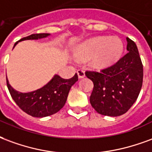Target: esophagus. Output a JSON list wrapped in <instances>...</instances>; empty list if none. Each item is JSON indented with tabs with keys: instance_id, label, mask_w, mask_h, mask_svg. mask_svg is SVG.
<instances>
[{
	"instance_id": "34e87169",
	"label": "esophagus",
	"mask_w": 152,
	"mask_h": 152,
	"mask_svg": "<svg viewBox=\"0 0 152 152\" xmlns=\"http://www.w3.org/2000/svg\"><path fill=\"white\" fill-rule=\"evenodd\" d=\"M77 74L79 78H83V77H85V73H84V70L83 69H77Z\"/></svg>"
}]
</instances>
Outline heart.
Masks as SVG:
<instances>
[{
    "instance_id": "obj_1",
    "label": "heart",
    "mask_w": 152,
    "mask_h": 152,
    "mask_svg": "<svg viewBox=\"0 0 152 152\" xmlns=\"http://www.w3.org/2000/svg\"><path fill=\"white\" fill-rule=\"evenodd\" d=\"M124 50L123 42L119 38L106 36L90 39L77 46L75 56L78 58H91L95 66L107 67L120 59Z\"/></svg>"
}]
</instances>
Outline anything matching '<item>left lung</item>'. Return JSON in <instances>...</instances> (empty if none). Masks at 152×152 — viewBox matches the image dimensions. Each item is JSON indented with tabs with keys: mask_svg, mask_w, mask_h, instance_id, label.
I'll list each match as a JSON object with an SVG mask.
<instances>
[{
	"mask_svg": "<svg viewBox=\"0 0 152 152\" xmlns=\"http://www.w3.org/2000/svg\"><path fill=\"white\" fill-rule=\"evenodd\" d=\"M126 40L128 53L115 64L100 71L85 73L94 83L91 104L104 116L126 113L138 99L142 86L143 67L138 48L128 37Z\"/></svg>",
	"mask_w": 152,
	"mask_h": 152,
	"instance_id": "1",
	"label": "left lung"
}]
</instances>
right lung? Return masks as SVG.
I'll return each mask as SVG.
<instances>
[{
  "instance_id": "1",
  "label": "right lung",
  "mask_w": 152,
  "mask_h": 152,
  "mask_svg": "<svg viewBox=\"0 0 152 152\" xmlns=\"http://www.w3.org/2000/svg\"><path fill=\"white\" fill-rule=\"evenodd\" d=\"M48 33L32 34L18 42L26 39H38L48 36ZM14 44V48L18 44ZM78 79L77 74L69 79L55 75L45 86L32 92L21 93L12 88L7 77L6 83L11 97L23 112L35 117L51 116L61 110L65 105L69 90Z\"/></svg>"
}]
</instances>
